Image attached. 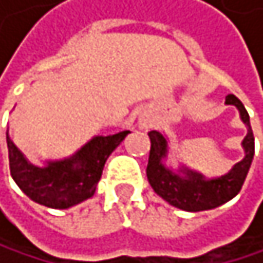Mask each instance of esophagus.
I'll list each match as a JSON object with an SVG mask.
<instances>
[{
  "mask_svg": "<svg viewBox=\"0 0 263 263\" xmlns=\"http://www.w3.org/2000/svg\"><path fill=\"white\" fill-rule=\"evenodd\" d=\"M142 123H143V127H148L149 126V121L148 120H142Z\"/></svg>",
  "mask_w": 263,
  "mask_h": 263,
  "instance_id": "esophagus-1",
  "label": "esophagus"
}]
</instances>
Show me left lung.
I'll return each mask as SVG.
<instances>
[{"label": "left lung", "instance_id": "8db88e82", "mask_svg": "<svg viewBox=\"0 0 263 263\" xmlns=\"http://www.w3.org/2000/svg\"><path fill=\"white\" fill-rule=\"evenodd\" d=\"M226 104L235 105L240 110V117L248 127V134L241 143L245 148V158L232 167L229 174L219 178L205 180L200 174L186 167L180 170L183 175L172 172L162 162L167 156V139L158 130L148 133L151 148L146 177L155 193L170 205L186 211H203L229 202L240 193L254 158V134L251 129L249 115L241 101L234 95H229Z\"/></svg>", "mask_w": 263, "mask_h": 263}]
</instances>
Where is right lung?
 Instances as JSON below:
<instances>
[{
    "label": "right lung",
    "instance_id": "1",
    "mask_svg": "<svg viewBox=\"0 0 263 263\" xmlns=\"http://www.w3.org/2000/svg\"><path fill=\"white\" fill-rule=\"evenodd\" d=\"M127 134L129 130H123L107 137H93L74 156L48 162L45 167L28 162L6 134L11 175L23 193L41 205L57 210L74 206L93 197L107 158Z\"/></svg>",
    "mask_w": 263,
    "mask_h": 263
}]
</instances>
